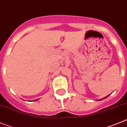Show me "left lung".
Returning <instances> with one entry per match:
<instances>
[{
	"instance_id": "1",
	"label": "left lung",
	"mask_w": 127,
	"mask_h": 127,
	"mask_svg": "<svg viewBox=\"0 0 127 127\" xmlns=\"http://www.w3.org/2000/svg\"><path fill=\"white\" fill-rule=\"evenodd\" d=\"M108 96H109V95H108ZM107 96V97H108ZM106 97H105V98H104V99H105V98H106Z\"/></svg>"
}]
</instances>
